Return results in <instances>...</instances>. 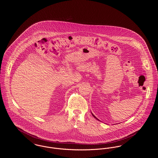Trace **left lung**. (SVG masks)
<instances>
[{"label": "left lung", "mask_w": 158, "mask_h": 158, "mask_svg": "<svg viewBox=\"0 0 158 158\" xmlns=\"http://www.w3.org/2000/svg\"><path fill=\"white\" fill-rule=\"evenodd\" d=\"M92 115H93V117H94V118H96V119H97V120H98V118H97V117H95V115H94V114H92Z\"/></svg>", "instance_id": "left-lung-1"}]
</instances>
